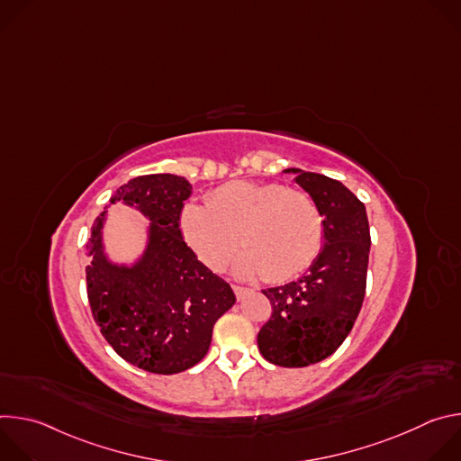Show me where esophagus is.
Instances as JSON below:
<instances>
[{
    "instance_id": "obj_1",
    "label": "esophagus",
    "mask_w": 461,
    "mask_h": 461,
    "mask_svg": "<svg viewBox=\"0 0 461 461\" xmlns=\"http://www.w3.org/2000/svg\"><path fill=\"white\" fill-rule=\"evenodd\" d=\"M233 292H235L237 299H242L249 290H248V288H244V286H237V285H233Z\"/></svg>"
}]
</instances>
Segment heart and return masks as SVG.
I'll return each instance as SVG.
<instances>
[{"label":"heart","mask_w":461,"mask_h":461,"mask_svg":"<svg viewBox=\"0 0 461 461\" xmlns=\"http://www.w3.org/2000/svg\"><path fill=\"white\" fill-rule=\"evenodd\" d=\"M185 242L208 268L235 262L244 279L283 283L306 272L321 253L322 215L312 196L277 182H228L208 194L206 206L187 204L180 213Z\"/></svg>","instance_id":"heart-1"}]
</instances>
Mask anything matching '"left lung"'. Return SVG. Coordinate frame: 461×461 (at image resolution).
<instances>
[{
	"instance_id": "obj_1",
	"label": "left lung",
	"mask_w": 461,
	"mask_h": 461,
	"mask_svg": "<svg viewBox=\"0 0 461 461\" xmlns=\"http://www.w3.org/2000/svg\"><path fill=\"white\" fill-rule=\"evenodd\" d=\"M285 171L295 173L315 201L324 246L301 279L262 290L272 315L257 345L267 361L301 368L332 356L352 330L365 299L370 228L365 204L339 180L295 167Z\"/></svg>"
}]
</instances>
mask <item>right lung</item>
<instances>
[{
  "mask_svg": "<svg viewBox=\"0 0 461 461\" xmlns=\"http://www.w3.org/2000/svg\"><path fill=\"white\" fill-rule=\"evenodd\" d=\"M191 184L184 176L144 175L120 185L111 204L137 208L151 222L148 248L133 267L104 251L105 213L87 242V297L100 332L127 363L153 374H178L210 348L213 324L235 304L230 285L208 270L185 244L180 213Z\"/></svg>",
  "mask_w": 461,
  "mask_h": 461,
  "instance_id": "add662e5",
  "label": "right lung"
}]
</instances>
